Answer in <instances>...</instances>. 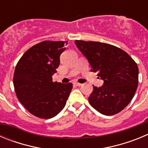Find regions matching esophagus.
<instances>
[{
  "label": "esophagus",
  "instance_id": "34e87169",
  "mask_svg": "<svg viewBox=\"0 0 148 148\" xmlns=\"http://www.w3.org/2000/svg\"><path fill=\"white\" fill-rule=\"evenodd\" d=\"M73 84H74V85H75V86H78V87H79V86H82V84L78 83V82H74V83H73Z\"/></svg>",
  "mask_w": 148,
  "mask_h": 148
}]
</instances>
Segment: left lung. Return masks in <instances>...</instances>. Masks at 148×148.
Wrapping results in <instances>:
<instances>
[{"instance_id":"1","label":"left lung","mask_w":148,"mask_h":148,"mask_svg":"<svg viewBox=\"0 0 148 148\" xmlns=\"http://www.w3.org/2000/svg\"><path fill=\"white\" fill-rule=\"evenodd\" d=\"M75 44L85 56L91 71L97 73L104 84L93 86L90 105L105 116L119 113L131 101L138 83L136 63L120 48L95 41L76 40Z\"/></svg>"}]
</instances>
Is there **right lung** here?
<instances>
[{"mask_svg": "<svg viewBox=\"0 0 148 148\" xmlns=\"http://www.w3.org/2000/svg\"><path fill=\"white\" fill-rule=\"evenodd\" d=\"M68 41L44 40L26 51L18 61L13 76L17 98L31 114L40 119L58 115L66 104L72 83L53 82L60 56Z\"/></svg>", "mask_w": 148, "mask_h": 148, "instance_id": "add662e5", "label": "right lung"}]
</instances>
